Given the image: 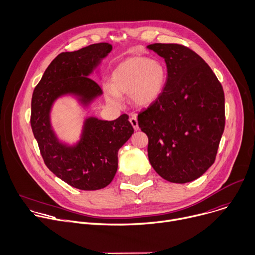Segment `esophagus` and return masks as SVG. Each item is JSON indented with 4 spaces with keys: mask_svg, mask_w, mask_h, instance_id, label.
Masks as SVG:
<instances>
[{
    "mask_svg": "<svg viewBox=\"0 0 255 255\" xmlns=\"http://www.w3.org/2000/svg\"><path fill=\"white\" fill-rule=\"evenodd\" d=\"M129 123L130 125L132 126V128H134L135 130H138L139 129V127H138V120H137V117L132 115L130 118H129Z\"/></svg>",
    "mask_w": 255,
    "mask_h": 255,
    "instance_id": "1",
    "label": "esophagus"
}]
</instances>
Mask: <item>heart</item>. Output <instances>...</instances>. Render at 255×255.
<instances>
[{"label":"heart","instance_id":"1","mask_svg":"<svg viewBox=\"0 0 255 255\" xmlns=\"http://www.w3.org/2000/svg\"><path fill=\"white\" fill-rule=\"evenodd\" d=\"M167 80L165 65L155 59L131 57L112 72L111 85L106 86L109 103L119 105L120 94H128L137 107L146 108L159 100Z\"/></svg>","mask_w":255,"mask_h":255}]
</instances>
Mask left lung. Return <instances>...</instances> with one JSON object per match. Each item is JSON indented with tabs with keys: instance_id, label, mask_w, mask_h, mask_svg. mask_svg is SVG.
<instances>
[{
	"instance_id": "1",
	"label": "left lung",
	"mask_w": 255,
	"mask_h": 255,
	"mask_svg": "<svg viewBox=\"0 0 255 255\" xmlns=\"http://www.w3.org/2000/svg\"><path fill=\"white\" fill-rule=\"evenodd\" d=\"M165 59L167 80L156 102L138 114L148 159L164 179L185 184L214 164L225 127L224 92L211 67L189 47L147 45Z\"/></svg>"
}]
</instances>
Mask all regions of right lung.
Returning <instances> with one entry per match:
<instances>
[{
    "mask_svg": "<svg viewBox=\"0 0 255 255\" xmlns=\"http://www.w3.org/2000/svg\"><path fill=\"white\" fill-rule=\"evenodd\" d=\"M112 51L107 42L94 43L76 52L59 54L35 87L31 103V128L46 167L69 186L94 191L113 180L118 167V150L134 134L128 116L108 121L85 119L80 140L69 145L60 141L53 129L51 111L62 96H75L88 107L103 94L89 76Z\"/></svg>",
    "mask_w": 255,
    "mask_h": 255,
    "instance_id": "obj_1",
    "label": "right lung"
}]
</instances>
